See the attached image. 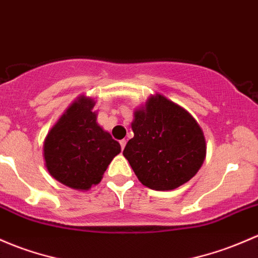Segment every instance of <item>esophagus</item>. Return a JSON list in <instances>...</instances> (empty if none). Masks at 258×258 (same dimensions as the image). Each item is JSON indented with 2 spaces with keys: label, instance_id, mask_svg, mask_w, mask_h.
<instances>
[{
  "label": "esophagus",
  "instance_id": "esophagus-1",
  "mask_svg": "<svg viewBox=\"0 0 258 258\" xmlns=\"http://www.w3.org/2000/svg\"><path fill=\"white\" fill-rule=\"evenodd\" d=\"M126 143H127V141H126V140H121V141H120L121 150H123V148H124V146H126Z\"/></svg>",
  "mask_w": 258,
  "mask_h": 258
}]
</instances>
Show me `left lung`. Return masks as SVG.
<instances>
[{
	"label": "left lung",
	"instance_id": "1",
	"mask_svg": "<svg viewBox=\"0 0 258 258\" xmlns=\"http://www.w3.org/2000/svg\"><path fill=\"white\" fill-rule=\"evenodd\" d=\"M131 126L135 136L123 156L143 185L172 190L200 169L207 143L199 123L185 108L156 94L135 111Z\"/></svg>",
	"mask_w": 258,
	"mask_h": 258
}]
</instances>
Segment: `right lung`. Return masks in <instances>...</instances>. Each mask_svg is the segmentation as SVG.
<instances>
[{
    "instance_id": "1",
    "label": "right lung",
    "mask_w": 258,
    "mask_h": 258,
    "mask_svg": "<svg viewBox=\"0 0 258 258\" xmlns=\"http://www.w3.org/2000/svg\"><path fill=\"white\" fill-rule=\"evenodd\" d=\"M91 97L80 96L61 115L43 146L45 167L54 179L77 190L101 181L121 146L96 122Z\"/></svg>"
}]
</instances>
